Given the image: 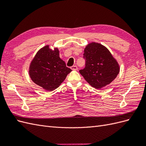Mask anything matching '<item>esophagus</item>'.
I'll return each mask as SVG.
<instances>
[{
  "label": "esophagus",
  "instance_id": "1",
  "mask_svg": "<svg viewBox=\"0 0 146 146\" xmlns=\"http://www.w3.org/2000/svg\"><path fill=\"white\" fill-rule=\"evenodd\" d=\"M70 69H71L72 70H76L78 69V68H77V66L75 65V66H71V67H70Z\"/></svg>",
  "mask_w": 146,
  "mask_h": 146
}]
</instances>
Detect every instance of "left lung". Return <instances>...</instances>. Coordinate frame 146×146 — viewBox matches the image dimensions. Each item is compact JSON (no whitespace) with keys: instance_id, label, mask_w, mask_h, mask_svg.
I'll use <instances>...</instances> for the list:
<instances>
[{"instance_id":"obj_1","label":"left lung","mask_w":146,"mask_h":146,"mask_svg":"<svg viewBox=\"0 0 146 146\" xmlns=\"http://www.w3.org/2000/svg\"><path fill=\"white\" fill-rule=\"evenodd\" d=\"M83 58L85 68L79 70L90 85L101 89L111 83L118 75L120 68L116 60L104 46L92 42L86 46Z\"/></svg>"}]
</instances>
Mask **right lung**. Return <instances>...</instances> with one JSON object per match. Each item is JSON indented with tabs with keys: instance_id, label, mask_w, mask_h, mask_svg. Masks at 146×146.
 <instances>
[{
	"instance_id": "obj_1",
	"label": "right lung",
	"mask_w": 146,
	"mask_h": 146,
	"mask_svg": "<svg viewBox=\"0 0 146 146\" xmlns=\"http://www.w3.org/2000/svg\"><path fill=\"white\" fill-rule=\"evenodd\" d=\"M71 71L60 58L58 48L52 50L47 45L38 51L31 61L29 72L35 84L52 91L59 87Z\"/></svg>"
}]
</instances>
